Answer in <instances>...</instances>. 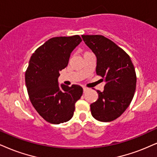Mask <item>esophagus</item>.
Listing matches in <instances>:
<instances>
[{
  "label": "esophagus",
  "mask_w": 157,
  "mask_h": 157,
  "mask_svg": "<svg viewBox=\"0 0 157 157\" xmlns=\"http://www.w3.org/2000/svg\"><path fill=\"white\" fill-rule=\"evenodd\" d=\"M83 90H84V92H86V90H88V89L86 88V87H85V86H84V87H83Z\"/></svg>",
  "instance_id": "obj_1"
}]
</instances>
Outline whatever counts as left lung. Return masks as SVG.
<instances>
[{
    "label": "left lung",
    "mask_w": 157,
    "mask_h": 157,
    "mask_svg": "<svg viewBox=\"0 0 157 157\" xmlns=\"http://www.w3.org/2000/svg\"><path fill=\"white\" fill-rule=\"evenodd\" d=\"M82 39L97 58L96 73L105 79L102 92L90 105L91 113L100 121H111L122 114L136 89V73L130 57L112 40L100 35H82Z\"/></svg>",
    "instance_id": "obj_1"
}]
</instances>
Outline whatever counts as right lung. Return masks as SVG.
<instances>
[{
    "label": "right lung",
    "mask_w": 157,
    "mask_h": 157,
    "mask_svg": "<svg viewBox=\"0 0 157 157\" xmlns=\"http://www.w3.org/2000/svg\"><path fill=\"white\" fill-rule=\"evenodd\" d=\"M78 35L50 38L33 54L25 72V84L30 102L48 122H66L73 117L75 103L83 89L58 83L59 71L67 67L73 50L82 42Z\"/></svg>",
    "instance_id": "obj_1"
}]
</instances>
